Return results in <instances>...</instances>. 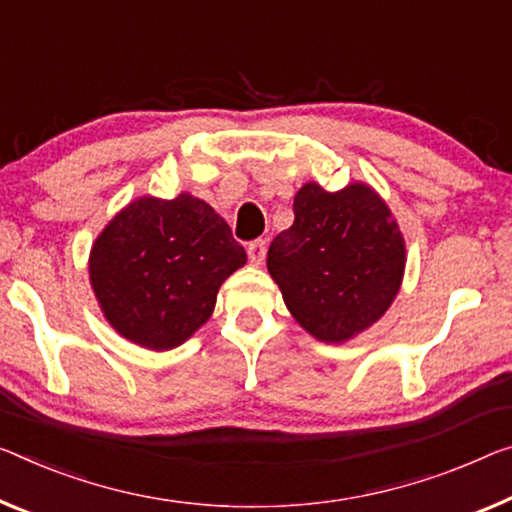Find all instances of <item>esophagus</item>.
Wrapping results in <instances>:
<instances>
[{"mask_svg": "<svg viewBox=\"0 0 512 512\" xmlns=\"http://www.w3.org/2000/svg\"><path fill=\"white\" fill-rule=\"evenodd\" d=\"M265 251H267V247H265V242L263 240H256V242H251L249 245V249H247V254H249V263L251 265H263L265 263Z\"/></svg>", "mask_w": 512, "mask_h": 512, "instance_id": "1", "label": "esophagus"}]
</instances>
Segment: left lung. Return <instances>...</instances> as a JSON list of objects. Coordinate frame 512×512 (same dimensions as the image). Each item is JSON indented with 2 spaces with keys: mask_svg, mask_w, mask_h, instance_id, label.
I'll use <instances>...</instances> for the list:
<instances>
[{
  "mask_svg": "<svg viewBox=\"0 0 512 512\" xmlns=\"http://www.w3.org/2000/svg\"><path fill=\"white\" fill-rule=\"evenodd\" d=\"M295 222L272 240L267 270L290 316L322 343H345L373 327L396 300L405 238L387 201L355 180L338 192L306 183Z\"/></svg>",
  "mask_w": 512,
  "mask_h": 512,
  "instance_id": "8db88e82",
  "label": "left lung"
}]
</instances>
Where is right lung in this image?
I'll list each match as a JSON object with an SVG mask.
<instances>
[{"label":"right lung","mask_w":512,"mask_h":512,"mask_svg":"<svg viewBox=\"0 0 512 512\" xmlns=\"http://www.w3.org/2000/svg\"><path fill=\"white\" fill-rule=\"evenodd\" d=\"M245 263L229 224L203 199L139 196L93 242L89 281L116 332L164 352L206 325L219 286Z\"/></svg>","instance_id":"right-lung-1"}]
</instances>
